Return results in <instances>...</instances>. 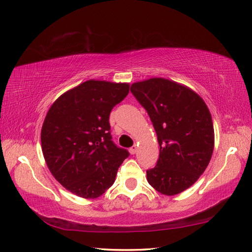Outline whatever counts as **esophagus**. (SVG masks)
<instances>
[{"label":"esophagus","instance_id":"34e87169","mask_svg":"<svg viewBox=\"0 0 252 252\" xmlns=\"http://www.w3.org/2000/svg\"><path fill=\"white\" fill-rule=\"evenodd\" d=\"M136 151H137V146H136V145H133V146L130 148V154H131V155H134V154L136 153Z\"/></svg>","mask_w":252,"mask_h":252}]
</instances>
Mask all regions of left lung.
Wrapping results in <instances>:
<instances>
[{"instance_id": "8db88e82", "label": "left lung", "mask_w": 252, "mask_h": 252, "mask_svg": "<svg viewBox=\"0 0 252 252\" xmlns=\"http://www.w3.org/2000/svg\"><path fill=\"white\" fill-rule=\"evenodd\" d=\"M151 118L160 146L147 181L163 195L173 196L190 187L210 161L215 147L212 118L205 101L185 85L153 78L131 85Z\"/></svg>"}]
</instances>
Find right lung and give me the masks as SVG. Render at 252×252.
I'll return each mask as SVG.
<instances>
[{
  "mask_svg": "<svg viewBox=\"0 0 252 252\" xmlns=\"http://www.w3.org/2000/svg\"><path fill=\"white\" fill-rule=\"evenodd\" d=\"M127 83L89 80L67 91L47 111L41 131L45 162L72 194L94 199L114 184L129 152L111 141V109L129 94Z\"/></svg>",
  "mask_w": 252,
  "mask_h": 252,
  "instance_id": "right-lung-1",
  "label": "right lung"
}]
</instances>
